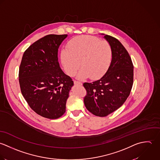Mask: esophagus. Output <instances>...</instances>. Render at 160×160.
<instances>
[{
    "instance_id": "1",
    "label": "esophagus",
    "mask_w": 160,
    "mask_h": 160,
    "mask_svg": "<svg viewBox=\"0 0 160 160\" xmlns=\"http://www.w3.org/2000/svg\"><path fill=\"white\" fill-rule=\"evenodd\" d=\"M74 84L75 85H82V83H81V82H78V81H77V80H74Z\"/></svg>"
}]
</instances>
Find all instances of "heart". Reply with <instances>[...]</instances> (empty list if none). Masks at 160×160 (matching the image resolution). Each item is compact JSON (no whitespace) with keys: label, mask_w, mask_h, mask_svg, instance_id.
Instances as JSON below:
<instances>
[{"label":"heart","mask_w":160,"mask_h":160,"mask_svg":"<svg viewBox=\"0 0 160 160\" xmlns=\"http://www.w3.org/2000/svg\"><path fill=\"white\" fill-rule=\"evenodd\" d=\"M68 49L61 52L62 62L65 72L73 75L80 67L78 73L80 79L90 77L92 80L101 78L108 70L112 60V50L106 41L94 36L82 35L72 39L68 43Z\"/></svg>","instance_id":"1"}]
</instances>
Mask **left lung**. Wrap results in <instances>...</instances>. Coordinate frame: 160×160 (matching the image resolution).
Here are the masks:
<instances>
[{"label": "left lung", "mask_w": 160, "mask_h": 160, "mask_svg": "<svg viewBox=\"0 0 160 160\" xmlns=\"http://www.w3.org/2000/svg\"><path fill=\"white\" fill-rule=\"evenodd\" d=\"M104 38L112 50L110 67L99 80L83 83L87 92L84 98L85 107L99 117L110 114L124 103L133 82V65L128 51L116 38L107 34Z\"/></svg>", "instance_id": "8db88e82"}]
</instances>
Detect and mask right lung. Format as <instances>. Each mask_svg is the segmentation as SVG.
Here are the masks:
<instances>
[{"label":"right lung","mask_w":160,"mask_h":160,"mask_svg":"<svg viewBox=\"0 0 160 160\" xmlns=\"http://www.w3.org/2000/svg\"><path fill=\"white\" fill-rule=\"evenodd\" d=\"M67 34H49L32 44L24 52L19 68L22 95L30 107L42 117L55 119L65 112L73 85L58 61V49Z\"/></svg>","instance_id":"right-lung-1"}]
</instances>
